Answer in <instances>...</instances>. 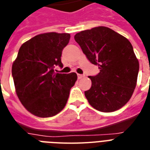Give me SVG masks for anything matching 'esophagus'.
Segmentation results:
<instances>
[{
  "label": "esophagus",
  "instance_id": "esophagus-1",
  "mask_svg": "<svg viewBox=\"0 0 150 150\" xmlns=\"http://www.w3.org/2000/svg\"><path fill=\"white\" fill-rule=\"evenodd\" d=\"M77 77H78V79L80 80V79H82L83 77H84V75H82V74H77Z\"/></svg>",
  "mask_w": 150,
  "mask_h": 150
}]
</instances>
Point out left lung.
<instances>
[{
    "instance_id": "1",
    "label": "left lung",
    "mask_w": 150,
    "mask_h": 150,
    "mask_svg": "<svg viewBox=\"0 0 150 150\" xmlns=\"http://www.w3.org/2000/svg\"><path fill=\"white\" fill-rule=\"evenodd\" d=\"M74 39L100 73L89 76L91 87L84 92L92 107L102 112L122 108L130 100L137 83L139 63L131 42L105 26L76 33Z\"/></svg>"
}]
</instances>
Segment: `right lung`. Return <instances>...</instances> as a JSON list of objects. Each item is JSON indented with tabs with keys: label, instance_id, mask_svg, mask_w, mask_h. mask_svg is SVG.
I'll use <instances>...</instances> for the list:
<instances>
[{
	"label": "right lung",
	"instance_id": "add662e5",
	"mask_svg": "<svg viewBox=\"0 0 150 150\" xmlns=\"http://www.w3.org/2000/svg\"><path fill=\"white\" fill-rule=\"evenodd\" d=\"M70 39L69 33L47 32L23 43L12 64L15 92L28 111L40 118L60 112L69 91L77 80L76 73L56 74L63 67L61 55Z\"/></svg>",
	"mask_w": 150,
	"mask_h": 150
}]
</instances>
